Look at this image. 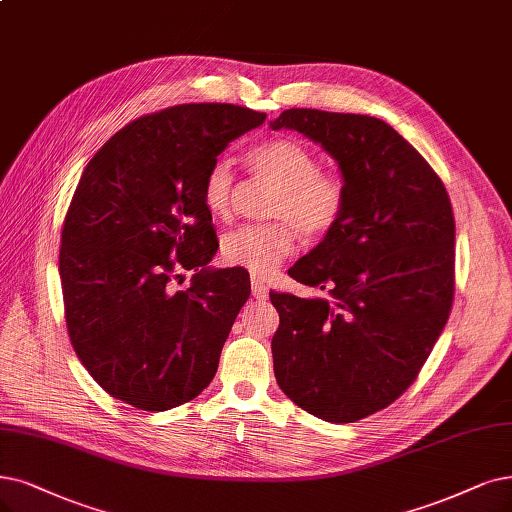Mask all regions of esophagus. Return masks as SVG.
Returning a JSON list of instances; mask_svg holds the SVG:
<instances>
[{
    "label": "esophagus",
    "mask_w": 512,
    "mask_h": 512,
    "mask_svg": "<svg viewBox=\"0 0 512 512\" xmlns=\"http://www.w3.org/2000/svg\"><path fill=\"white\" fill-rule=\"evenodd\" d=\"M251 289H253V297H257V299H268V285L266 282H263L261 278H257V276H253L251 278Z\"/></svg>",
    "instance_id": "esophagus-1"
}]
</instances>
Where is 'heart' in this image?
<instances>
[{
  "label": "heart",
  "mask_w": 512,
  "mask_h": 512,
  "mask_svg": "<svg viewBox=\"0 0 512 512\" xmlns=\"http://www.w3.org/2000/svg\"><path fill=\"white\" fill-rule=\"evenodd\" d=\"M255 175L276 185L270 217L263 225H242L221 238L227 266L255 276L272 274L295 251V232L308 240L327 236L346 208V185L333 173L318 170V158L295 139H272L249 151ZM234 175L225 160L213 162L202 183V202L215 219L232 213Z\"/></svg>",
  "instance_id": "1"
}]
</instances>
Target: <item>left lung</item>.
I'll return each instance as SVG.
<instances>
[{
    "label": "left lung",
    "mask_w": 512,
    "mask_h": 512,
    "mask_svg": "<svg viewBox=\"0 0 512 512\" xmlns=\"http://www.w3.org/2000/svg\"><path fill=\"white\" fill-rule=\"evenodd\" d=\"M270 128L318 143L346 185L342 219L289 270L327 297L270 293L276 382L320 420H363L413 384L449 318L456 221L447 189L377 118L287 109Z\"/></svg>",
    "instance_id": "left-lung-1"
}]
</instances>
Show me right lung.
I'll use <instances>...</instances> for the list:
<instances>
[{
	"instance_id": "right-lung-1",
	"label": "right lung",
	"mask_w": 512,
	"mask_h": 512,
	"mask_svg": "<svg viewBox=\"0 0 512 512\" xmlns=\"http://www.w3.org/2000/svg\"><path fill=\"white\" fill-rule=\"evenodd\" d=\"M263 122L227 103L168 107L118 130L82 173L61 236L65 318L75 354L113 399L166 411L213 382L251 285L208 266L219 242L202 183ZM181 269L197 274L175 292Z\"/></svg>"
}]
</instances>
